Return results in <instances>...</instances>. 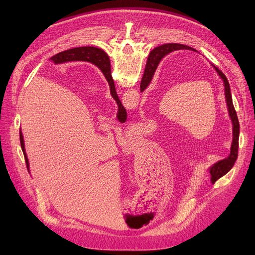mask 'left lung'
I'll return each mask as SVG.
<instances>
[{"instance_id": "1", "label": "left lung", "mask_w": 255, "mask_h": 255, "mask_svg": "<svg viewBox=\"0 0 255 255\" xmlns=\"http://www.w3.org/2000/svg\"><path fill=\"white\" fill-rule=\"evenodd\" d=\"M179 49H191L190 46H187L184 44H180V43H167V44H162L160 46L155 47L149 55L148 58V62H146L145 65V69H144V73H143V79H144V84L140 85V91H143L145 89V87L148 86V84L150 83V80L154 74V71L156 69L157 65L159 64L160 60H161L165 55H168L169 52L173 51V50H179ZM212 66L215 68V70L217 71V73L219 74V76L222 78L223 83H224V92H225V99H226V104H227V110H229V114L231 117V120L233 122V142H232V148H231V154L230 156L220 160L217 163L214 164L211 168H210V173H211V181L212 183H215L219 178H221L222 176H224L225 173L229 172L238 158V148H239V134H240V124H239V120L237 117V113L233 104V98H232V93H231V88H230V84L229 80H227L226 76L217 68L216 66H214L212 64ZM107 80L111 85L112 82V76L110 74V72L105 74ZM113 95V93H112ZM117 101V100H116ZM118 102V101H117Z\"/></svg>"}]
</instances>
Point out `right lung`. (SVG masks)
Masks as SVG:
<instances>
[{"label": "right lung", "mask_w": 255, "mask_h": 255, "mask_svg": "<svg viewBox=\"0 0 255 255\" xmlns=\"http://www.w3.org/2000/svg\"><path fill=\"white\" fill-rule=\"evenodd\" d=\"M51 60L55 62L56 64L65 63V62H72V61H88V62H91L93 64H95L96 66H98L99 68L101 69V71L104 72V74H106L107 70H110V68H111L110 59H109V57L105 55V52L103 50L97 48V47H92V46L76 47V48H71V49H68V50H65V51H62V52L58 53V55H56V56H53L51 58ZM111 88H112L111 92L113 93L112 96L115 98V100L118 101V103H120V107H122V112L125 111L123 109L122 104H121V101L118 98L114 82L111 83ZM19 138H20L21 150L23 152V156H24V160H25V164H26V167H28V170H29V160H28V157H26V154H25L23 137H22L21 132H19Z\"/></svg>", "instance_id": "obj_1"}]
</instances>
